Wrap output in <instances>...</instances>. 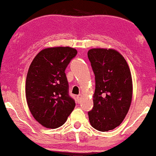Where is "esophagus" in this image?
<instances>
[{"instance_id":"esophagus-1","label":"esophagus","mask_w":156,"mask_h":156,"mask_svg":"<svg viewBox=\"0 0 156 156\" xmlns=\"http://www.w3.org/2000/svg\"><path fill=\"white\" fill-rule=\"evenodd\" d=\"M81 99H82V94H80L77 96V101H78V103H80L81 102Z\"/></svg>"}]
</instances>
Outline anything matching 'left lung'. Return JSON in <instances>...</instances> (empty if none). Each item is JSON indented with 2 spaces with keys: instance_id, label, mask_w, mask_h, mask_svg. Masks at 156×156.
<instances>
[{
  "instance_id": "obj_1",
  "label": "left lung",
  "mask_w": 156,
  "mask_h": 156,
  "mask_svg": "<svg viewBox=\"0 0 156 156\" xmlns=\"http://www.w3.org/2000/svg\"><path fill=\"white\" fill-rule=\"evenodd\" d=\"M88 58L95 76L94 106L88 112L90 124L99 131H108L121 124L129 110L133 83L124 57L113 49L93 48Z\"/></svg>"
}]
</instances>
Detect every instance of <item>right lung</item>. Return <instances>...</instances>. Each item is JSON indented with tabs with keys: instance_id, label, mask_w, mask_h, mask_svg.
<instances>
[{
	"instance_id": "1",
	"label": "right lung",
	"mask_w": 156,
	"mask_h": 156,
	"mask_svg": "<svg viewBox=\"0 0 156 156\" xmlns=\"http://www.w3.org/2000/svg\"><path fill=\"white\" fill-rule=\"evenodd\" d=\"M77 51L69 47L48 48L32 61L26 83L30 112L42 126L54 129L62 126L76 106L69 95L65 69Z\"/></svg>"
}]
</instances>
